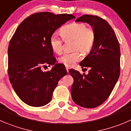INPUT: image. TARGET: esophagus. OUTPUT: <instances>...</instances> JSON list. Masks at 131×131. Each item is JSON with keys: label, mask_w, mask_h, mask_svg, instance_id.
I'll use <instances>...</instances> for the list:
<instances>
[{"label": "esophagus", "mask_w": 131, "mask_h": 131, "mask_svg": "<svg viewBox=\"0 0 131 131\" xmlns=\"http://www.w3.org/2000/svg\"><path fill=\"white\" fill-rule=\"evenodd\" d=\"M69 69H70V68L68 67H67V66H66V70H67V72H68V70H69Z\"/></svg>", "instance_id": "1"}]
</instances>
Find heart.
I'll list each match as a JSON object with an SVG mask.
<instances>
[{
  "mask_svg": "<svg viewBox=\"0 0 131 131\" xmlns=\"http://www.w3.org/2000/svg\"><path fill=\"white\" fill-rule=\"evenodd\" d=\"M61 35L64 41L73 40V50L71 53H65L60 57L61 63L67 67H72L75 63L82 58L79 50L84 54L91 51L95 41V32L91 28L87 27L84 23H72L68 24L60 30ZM63 41L56 34H53L50 38V45L56 54L63 52Z\"/></svg>",
  "mask_w": 131,
  "mask_h": 131,
  "instance_id": "obj_1",
  "label": "heart"
}]
</instances>
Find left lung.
I'll return each mask as SVG.
<instances>
[{"label": "left lung", "instance_id": "obj_1", "mask_svg": "<svg viewBox=\"0 0 131 131\" xmlns=\"http://www.w3.org/2000/svg\"><path fill=\"white\" fill-rule=\"evenodd\" d=\"M75 21L91 25L95 32V41L90 54L80 63L82 68H90L88 74L69 70L73 78L71 95L76 104L94 108L107 99L118 79L120 45L115 31L104 19L96 15H84Z\"/></svg>", "mask_w": 131, "mask_h": 131}]
</instances>
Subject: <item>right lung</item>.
<instances>
[{"instance_id":"add662e5","label":"right lung","mask_w":131,"mask_h":131,"mask_svg":"<svg viewBox=\"0 0 131 131\" xmlns=\"http://www.w3.org/2000/svg\"><path fill=\"white\" fill-rule=\"evenodd\" d=\"M72 18L69 14L36 13L18 25L8 47V75L14 90L26 104L41 107L50 102L59 79L67 73L64 65L56 64L50 38ZM54 65L43 72L42 67Z\"/></svg>"}]
</instances>
